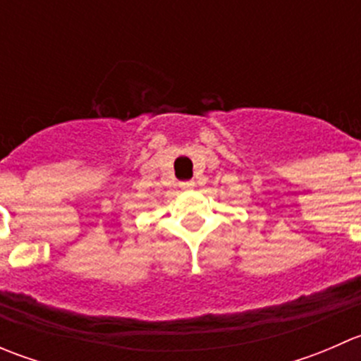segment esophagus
<instances>
[{
    "label": "esophagus",
    "mask_w": 361,
    "mask_h": 361,
    "mask_svg": "<svg viewBox=\"0 0 361 361\" xmlns=\"http://www.w3.org/2000/svg\"><path fill=\"white\" fill-rule=\"evenodd\" d=\"M194 187H195V183L192 180L190 181H181V183H180L181 190H192Z\"/></svg>",
    "instance_id": "esophagus-1"
}]
</instances>
